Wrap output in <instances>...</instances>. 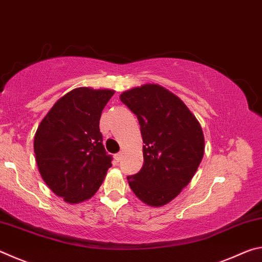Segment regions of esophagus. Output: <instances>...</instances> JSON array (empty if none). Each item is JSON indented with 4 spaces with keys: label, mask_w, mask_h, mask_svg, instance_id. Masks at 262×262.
<instances>
[{
    "label": "esophagus",
    "mask_w": 262,
    "mask_h": 262,
    "mask_svg": "<svg viewBox=\"0 0 262 262\" xmlns=\"http://www.w3.org/2000/svg\"><path fill=\"white\" fill-rule=\"evenodd\" d=\"M121 156H122V154H121V152L115 154V155H114V161L117 162V163H119V162H120V159H121Z\"/></svg>",
    "instance_id": "obj_1"
}]
</instances>
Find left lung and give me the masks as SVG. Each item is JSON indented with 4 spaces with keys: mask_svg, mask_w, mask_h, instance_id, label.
Instances as JSON below:
<instances>
[{
    "mask_svg": "<svg viewBox=\"0 0 262 262\" xmlns=\"http://www.w3.org/2000/svg\"><path fill=\"white\" fill-rule=\"evenodd\" d=\"M120 99L136 114L143 140V166L127 177L140 200L162 207L178 196L205 154L200 122L178 96L155 83L123 91Z\"/></svg>",
    "mask_w": 262,
    "mask_h": 262,
    "instance_id": "1",
    "label": "left lung"
}]
</instances>
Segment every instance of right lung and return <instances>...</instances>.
Wrapping results in <instances>:
<instances>
[{
  "label": "right lung",
  "mask_w": 262,
  "mask_h": 262,
  "mask_svg": "<svg viewBox=\"0 0 262 262\" xmlns=\"http://www.w3.org/2000/svg\"><path fill=\"white\" fill-rule=\"evenodd\" d=\"M113 95L111 89H74L56 100L35 132L39 173L70 205L94 196L112 166L101 143L99 120Z\"/></svg>",
  "instance_id": "right-lung-1"
}]
</instances>
